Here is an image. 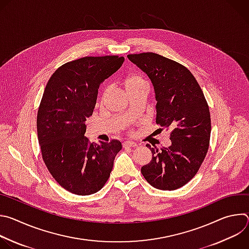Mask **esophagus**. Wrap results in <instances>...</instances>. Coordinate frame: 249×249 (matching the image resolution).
Returning a JSON list of instances; mask_svg holds the SVG:
<instances>
[{
    "label": "esophagus",
    "mask_w": 249,
    "mask_h": 249,
    "mask_svg": "<svg viewBox=\"0 0 249 249\" xmlns=\"http://www.w3.org/2000/svg\"><path fill=\"white\" fill-rule=\"evenodd\" d=\"M123 148H133V147H136L137 144L134 143V142H130V141H126L124 142V143L122 144Z\"/></svg>",
    "instance_id": "esophagus-1"
}]
</instances>
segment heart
Listing matches in <instances>:
<instances>
[{
    "instance_id": "heart-1",
    "label": "heart",
    "mask_w": 249,
    "mask_h": 249,
    "mask_svg": "<svg viewBox=\"0 0 249 249\" xmlns=\"http://www.w3.org/2000/svg\"><path fill=\"white\" fill-rule=\"evenodd\" d=\"M124 86H125V89L128 92L133 90V89H136L148 88V84H147L146 80L144 78L140 77V76H137V75H131V76L127 77L124 81ZM105 91L106 90L103 91L101 98H103V95L105 94Z\"/></svg>"
}]
</instances>
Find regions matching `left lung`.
I'll list each match as a JSON object with an SVG mask.
<instances>
[{
    "mask_svg": "<svg viewBox=\"0 0 249 249\" xmlns=\"http://www.w3.org/2000/svg\"><path fill=\"white\" fill-rule=\"evenodd\" d=\"M127 57L152 81L158 101V130L171 131L168 148L159 151L147 145L153 158L141 172L157 189H178L198 172L209 149L211 116L207 100L183 65L153 52Z\"/></svg>",
    "mask_w": 249,
    "mask_h": 249,
    "instance_id": "obj_1",
    "label": "left lung"
}]
</instances>
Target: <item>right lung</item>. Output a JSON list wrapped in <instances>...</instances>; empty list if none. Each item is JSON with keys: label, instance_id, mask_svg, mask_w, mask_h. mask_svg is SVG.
<instances>
[{"label": "right lung", "instance_id": "right-lung-1", "mask_svg": "<svg viewBox=\"0 0 249 249\" xmlns=\"http://www.w3.org/2000/svg\"><path fill=\"white\" fill-rule=\"evenodd\" d=\"M124 57H83L59 67L50 77L37 112V135L43 161L67 191L90 195L108 180L118 140L100 145L85 136L99 85L122 66Z\"/></svg>", "mask_w": 249, "mask_h": 249}]
</instances>
